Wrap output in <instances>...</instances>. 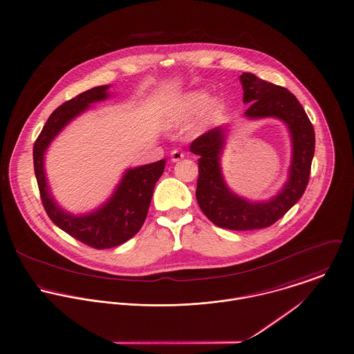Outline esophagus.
Masks as SVG:
<instances>
[{
  "label": "esophagus",
  "mask_w": 354,
  "mask_h": 354,
  "mask_svg": "<svg viewBox=\"0 0 354 354\" xmlns=\"http://www.w3.org/2000/svg\"><path fill=\"white\" fill-rule=\"evenodd\" d=\"M170 157H171V161L178 162L181 161L185 156H184V153L180 151V150H173V151L170 153Z\"/></svg>",
  "instance_id": "1"
}]
</instances>
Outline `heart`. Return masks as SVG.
<instances>
[{
	"mask_svg": "<svg viewBox=\"0 0 354 354\" xmlns=\"http://www.w3.org/2000/svg\"><path fill=\"white\" fill-rule=\"evenodd\" d=\"M208 100V93L204 91H193L183 97L176 106L169 109L165 116L167 126H178L188 122L200 109L205 106V113H211L216 108V101Z\"/></svg>",
	"mask_w": 354,
	"mask_h": 354,
	"instance_id": "obj_1",
	"label": "heart"
}]
</instances>
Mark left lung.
<instances>
[{
    "mask_svg": "<svg viewBox=\"0 0 354 354\" xmlns=\"http://www.w3.org/2000/svg\"><path fill=\"white\" fill-rule=\"evenodd\" d=\"M239 80L243 102L250 104L245 112L246 118H277L290 129L292 162L284 188L270 200L256 203L235 194L227 187L221 169L225 127H216L196 138L189 150L200 157L196 198L204 215L218 227L246 231L276 223L303 196L311 173L315 132L306 111L288 89L263 81L252 73H243Z\"/></svg>",
    "mask_w": 354,
    "mask_h": 354,
    "instance_id": "8db88e82",
    "label": "left lung"
}]
</instances>
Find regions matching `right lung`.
<instances>
[{
	"instance_id": "obj_1",
	"label": "right lung",
	"mask_w": 354,
	"mask_h": 354,
	"mask_svg": "<svg viewBox=\"0 0 354 354\" xmlns=\"http://www.w3.org/2000/svg\"><path fill=\"white\" fill-rule=\"evenodd\" d=\"M109 85L96 86L64 102L48 118L33 145V167L40 198L48 218L77 241L95 248L111 249L131 239L145 223L154 187L165 170V160L129 169L113 194L98 209L71 215L54 200L44 171V153L53 139L91 104L109 97Z\"/></svg>"
}]
</instances>
